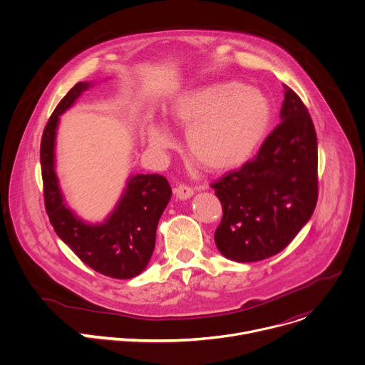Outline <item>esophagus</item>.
<instances>
[{
    "instance_id": "esophagus-1",
    "label": "esophagus",
    "mask_w": 365,
    "mask_h": 365,
    "mask_svg": "<svg viewBox=\"0 0 365 365\" xmlns=\"http://www.w3.org/2000/svg\"><path fill=\"white\" fill-rule=\"evenodd\" d=\"M175 193H176V196L179 199L185 200V199H189L190 196H193V189L190 186H187V185H178L175 187Z\"/></svg>"
}]
</instances>
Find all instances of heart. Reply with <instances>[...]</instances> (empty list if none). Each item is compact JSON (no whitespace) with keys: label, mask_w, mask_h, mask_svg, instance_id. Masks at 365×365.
<instances>
[{"label":"heart","mask_w":365,"mask_h":365,"mask_svg":"<svg viewBox=\"0 0 365 365\" xmlns=\"http://www.w3.org/2000/svg\"><path fill=\"white\" fill-rule=\"evenodd\" d=\"M172 118L187 127L190 158L207 170L242 165L263 141L273 117L269 96L238 82L210 83L182 92L170 107ZM148 147L162 153L173 145L166 124L151 121L144 130Z\"/></svg>","instance_id":"obj_1"}]
</instances>
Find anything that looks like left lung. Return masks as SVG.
<instances>
[{
	"label": "left lung",
	"mask_w": 365,
	"mask_h": 365,
	"mask_svg": "<svg viewBox=\"0 0 365 365\" xmlns=\"http://www.w3.org/2000/svg\"><path fill=\"white\" fill-rule=\"evenodd\" d=\"M280 118L252 160L211 185L224 212L217 247L238 263L286 248L318 202L317 131L304 103L286 85Z\"/></svg>",
	"instance_id": "8db88e82"
}]
</instances>
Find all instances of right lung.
<instances>
[{
  "label": "right lung",
  "mask_w": 365,
  "mask_h": 365,
  "mask_svg": "<svg viewBox=\"0 0 365 365\" xmlns=\"http://www.w3.org/2000/svg\"><path fill=\"white\" fill-rule=\"evenodd\" d=\"M92 82H78L48 118L40 144L46 212L59 238L92 270L113 279L138 276L148 264L155 230L172 187L162 175H133L113 214L101 224L78 218L63 202L55 172V143L59 115L71 108Z\"/></svg>",
  "instance_id": "add662e5"
}]
</instances>
